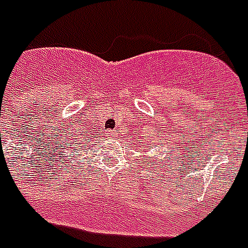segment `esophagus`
<instances>
[{
  "instance_id": "1",
  "label": "esophagus",
  "mask_w": 248,
  "mask_h": 248,
  "mask_svg": "<svg viewBox=\"0 0 248 248\" xmlns=\"http://www.w3.org/2000/svg\"><path fill=\"white\" fill-rule=\"evenodd\" d=\"M116 136V131H109V132H108V138H115Z\"/></svg>"
}]
</instances>
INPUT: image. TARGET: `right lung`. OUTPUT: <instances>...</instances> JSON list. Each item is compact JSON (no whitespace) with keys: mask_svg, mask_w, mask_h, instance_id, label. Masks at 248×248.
I'll list each match as a JSON object with an SVG mask.
<instances>
[{"mask_svg":"<svg viewBox=\"0 0 248 248\" xmlns=\"http://www.w3.org/2000/svg\"><path fill=\"white\" fill-rule=\"evenodd\" d=\"M77 145V147H78V144H81V141H80V143H75Z\"/></svg>","mask_w":248,"mask_h":248,"instance_id":"right-lung-1","label":"right lung"}]
</instances>
